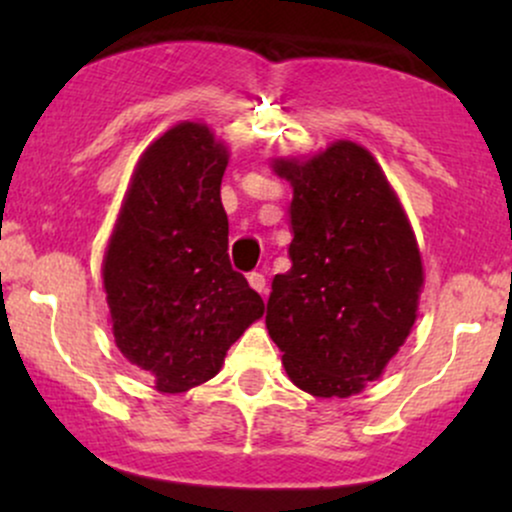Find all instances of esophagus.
Masks as SVG:
<instances>
[{
    "label": "esophagus",
    "mask_w": 512,
    "mask_h": 512,
    "mask_svg": "<svg viewBox=\"0 0 512 512\" xmlns=\"http://www.w3.org/2000/svg\"><path fill=\"white\" fill-rule=\"evenodd\" d=\"M248 281H250V286H252V289H255L257 293L267 291V279H264L262 272H250V274H248Z\"/></svg>",
    "instance_id": "34e87169"
}]
</instances>
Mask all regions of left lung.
Here are the masks:
<instances>
[{
	"label": "left lung",
	"instance_id": "obj_1",
	"mask_svg": "<svg viewBox=\"0 0 512 512\" xmlns=\"http://www.w3.org/2000/svg\"><path fill=\"white\" fill-rule=\"evenodd\" d=\"M293 185L291 269L276 274L267 330L286 373L315 397H349L380 378L409 337L424 286L419 245L375 158L334 142L276 158Z\"/></svg>",
	"mask_w": 512,
	"mask_h": 512
}]
</instances>
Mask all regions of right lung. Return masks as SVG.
I'll use <instances>...</instances> for the list:
<instances>
[{"label":"right lung","instance_id":"1","mask_svg":"<svg viewBox=\"0 0 512 512\" xmlns=\"http://www.w3.org/2000/svg\"><path fill=\"white\" fill-rule=\"evenodd\" d=\"M226 166L207 125L168 129L139 158L103 257L117 349L168 395L214 378L264 313L228 260Z\"/></svg>","mask_w":512,"mask_h":512}]
</instances>
